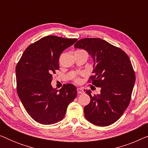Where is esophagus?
Listing matches in <instances>:
<instances>
[{
	"label": "esophagus",
	"mask_w": 148,
	"mask_h": 148,
	"mask_svg": "<svg viewBox=\"0 0 148 148\" xmlns=\"http://www.w3.org/2000/svg\"><path fill=\"white\" fill-rule=\"evenodd\" d=\"M77 93L79 94H82L84 93V90H83L82 88H77Z\"/></svg>",
	"instance_id": "1"
}]
</instances>
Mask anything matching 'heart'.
I'll return each instance as SVG.
<instances>
[{"instance_id":"b5f03b06","label":"heart","mask_w":148,"mask_h":148,"mask_svg":"<svg viewBox=\"0 0 148 148\" xmlns=\"http://www.w3.org/2000/svg\"><path fill=\"white\" fill-rule=\"evenodd\" d=\"M75 82L79 83V82H80V79H79V78H76L75 80Z\"/></svg>"}]
</instances>
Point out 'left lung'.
Wrapping results in <instances>:
<instances>
[{"label": "left lung", "instance_id": "left-lung-1", "mask_svg": "<svg viewBox=\"0 0 148 148\" xmlns=\"http://www.w3.org/2000/svg\"><path fill=\"white\" fill-rule=\"evenodd\" d=\"M86 50L94 60V73L90 82L100 88V94L92 96L85 90L90 102L84 107L89 122L100 127L108 126L120 119L131 100L135 75L125 52L100 38H84L75 44Z\"/></svg>", "mask_w": 148, "mask_h": 148}]
</instances>
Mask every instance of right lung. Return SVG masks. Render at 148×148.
<instances>
[{"instance_id":"1","label":"right lung","mask_w":148,"mask_h":148,"mask_svg":"<svg viewBox=\"0 0 148 148\" xmlns=\"http://www.w3.org/2000/svg\"><path fill=\"white\" fill-rule=\"evenodd\" d=\"M77 39L48 36L30 44L16 66L17 92L25 110L36 122L52 125L63 119L77 94L76 87L53 88L52 75L59 69L60 54Z\"/></svg>"}]
</instances>
